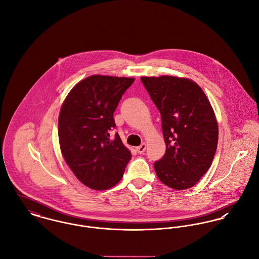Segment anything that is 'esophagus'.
I'll return each instance as SVG.
<instances>
[{
    "mask_svg": "<svg viewBox=\"0 0 259 259\" xmlns=\"http://www.w3.org/2000/svg\"><path fill=\"white\" fill-rule=\"evenodd\" d=\"M145 150H146V144L145 143H142L140 146L136 147V151H137V153H139V154H143L144 152H145Z\"/></svg>",
    "mask_w": 259,
    "mask_h": 259,
    "instance_id": "obj_1",
    "label": "esophagus"
}]
</instances>
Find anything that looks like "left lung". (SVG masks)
Wrapping results in <instances>:
<instances>
[{"label": "left lung", "instance_id": "obj_1", "mask_svg": "<svg viewBox=\"0 0 259 259\" xmlns=\"http://www.w3.org/2000/svg\"><path fill=\"white\" fill-rule=\"evenodd\" d=\"M162 118L166 152L154 163L159 180L174 190L195 186L209 169L219 127L212 107L196 82L163 75L141 77Z\"/></svg>", "mask_w": 259, "mask_h": 259}]
</instances>
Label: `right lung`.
<instances>
[{
  "instance_id": "1",
  "label": "right lung",
  "mask_w": 259,
  "mask_h": 259,
  "mask_svg": "<svg viewBox=\"0 0 259 259\" xmlns=\"http://www.w3.org/2000/svg\"><path fill=\"white\" fill-rule=\"evenodd\" d=\"M134 78L91 75L78 82L66 96L58 118L62 156L88 188L109 189L122 179L131 159L118 133L113 113Z\"/></svg>"
}]
</instances>
